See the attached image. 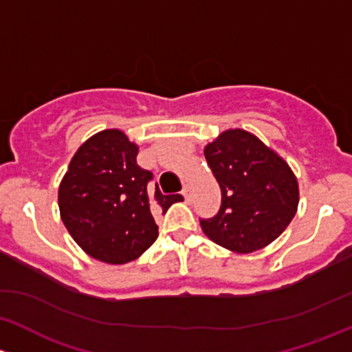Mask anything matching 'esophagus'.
I'll list each match as a JSON object with an SVG mask.
<instances>
[{
  "label": "esophagus",
  "instance_id": "34e87169",
  "mask_svg": "<svg viewBox=\"0 0 352 352\" xmlns=\"http://www.w3.org/2000/svg\"><path fill=\"white\" fill-rule=\"evenodd\" d=\"M190 191H191V186L190 184H183V190H181V193H183V197L186 198V200H190Z\"/></svg>",
  "mask_w": 352,
  "mask_h": 352
}]
</instances>
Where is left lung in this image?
I'll list each match as a JSON object with an SVG mask.
<instances>
[{"mask_svg":"<svg viewBox=\"0 0 352 352\" xmlns=\"http://www.w3.org/2000/svg\"><path fill=\"white\" fill-rule=\"evenodd\" d=\"M222 190V205L201 219L206 237L239 254L259 251L280 237L298 208V181L274 151L241 129L226 130L205 147Z\"/></svg>","mask_w":352,"mask_h":352,"instance_id":"obj_1","label":"left lung"}]
</instances>
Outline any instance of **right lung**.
<instances>
[{
  "label": "right lung",
  "mask_w": 352,
  "mask_h": 352,
  "mask_svg": "<svg viewBox=\"0 0 352 352\" xmlns=\"http://www.w3.org/2000/svg\"><path fill=\"white\" fill-rule=\"evenodd\" d=\"M137 154L122 130H103L79 147L60 181L64 226L86 254L103 263L125 264L144 254L159 235L155 213L183 200L152 188V173L137 164Z\"/></svg>",
  "instance_id": "1"
}]
</instances>
